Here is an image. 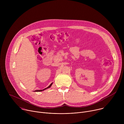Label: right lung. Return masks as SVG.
<instances>
[{"mask_svg":"<svg viewBox=\"0 0 124 124\" xmlns=\"http://www.w3.org/2000/svg\"><path fill=\"white\" fill-rule=\"evenodd\" d=\"M52 83H51L50 84V85L49 86H48L47 87H46V88H45V89H43V90H35V91H34V92H41V91H44V90H46V89H48V88H50V87H51V86L52 85Z\"/></svg>","mask_w":124,"mask_h":124,"instance_id":"1","label":"right lung"}]
</instances>
